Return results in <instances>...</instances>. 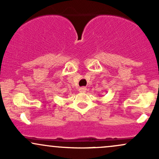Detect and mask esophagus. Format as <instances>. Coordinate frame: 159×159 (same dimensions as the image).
Returning <instances> with one entry per match:
<instances>
[{"instance_id":"esophagus-1","label":"esophagus","mask_w":159,"mask_h":159,"mask_svg":"<svg viewBox=\"0 0 159 159\" xmlns=\"http://www.w3.org/2000/svg\"><path fill=\"white\" fill-rule=\"evenodd\" d=\"M79 91L80 92V93H86V87H80Z\"/></svg>"}]
</instances>
